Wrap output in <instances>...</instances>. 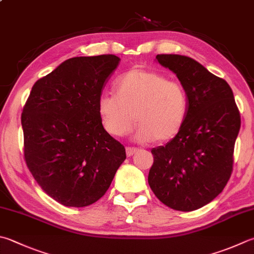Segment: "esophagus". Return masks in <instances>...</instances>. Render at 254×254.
I'll return each mask as SVG.
<instances>
[{"mask_svg": "<svg viewBox=\"0 0 254 254\" xmlns=\"http://www.w3.org/2000/svg\"><path fill=\"white\" fill-rule=\"evenodd\" d=\"M135 152H137L136 148H132V147H127L126 148V155H127V157H131L132 155H135Z\"/></svg>", "mask_w": 254, "mask_h": 254, "instance_id": "esophagus-1", "label": "esophagus"}]
</instances>
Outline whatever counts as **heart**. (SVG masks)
I'll return each mask as SVG.
<instances>
[{
	"instance_id": "obj_1",
	"label": "heart",
	"mask_w": 254,
	"mask_h": 254,
	"mask_svg": "<svg viewBox=\"0 0 254 254\" xmlns=\"http://www.w3.org/2000/svg\"><path fill=\"white\" fill-rule=\"evenodd\" d=\"M114 87L116 94H102L97 104L100 121L112 136H126L136 122L139 127L135 140L143 143L169 141L183 129L188 96L179 83L158 71L132 68Z\"/></svg>"
}]
</instances>
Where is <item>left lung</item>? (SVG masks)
<instances>
[{"label":"left lung","mask_w":254,"mask_h":254,"mask_svg":"<svg viewBox=\"0 0 254 254\" xmlns=\"http://www.w3.org/2000/svg\"><path fill=\"white\" fill-rule=\"evenodd\" d=\"M156 61L178 77L188 114L178 135L151 149L148 184L167 207L192 211L211 202L230 178L240 114L229 84L197 61L178 54Z\"/></svg>","instance_id":"8db88e82"}]
</instances>
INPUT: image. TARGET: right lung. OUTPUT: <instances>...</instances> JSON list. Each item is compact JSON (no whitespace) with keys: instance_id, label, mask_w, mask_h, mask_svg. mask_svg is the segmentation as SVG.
I'll return each mask as SVG.
<instances>
[{"instance_id":"obj_1","label":"right lung","mask_w":254,"mask_h":254,"mask_svg":"<svg viewBox=\"0 0 254 254\" xmlns=\"http://www.w3.org/2000/svg\"><path fill=\"white\" fill-rule=\"evenodd\" d=\"M116 55L66 60L32 87L22 113L24 157L45 193L66 207H86L108 190L126 159L105 130L98 99L117 68Z\"/></svg>"}]
</instances>
